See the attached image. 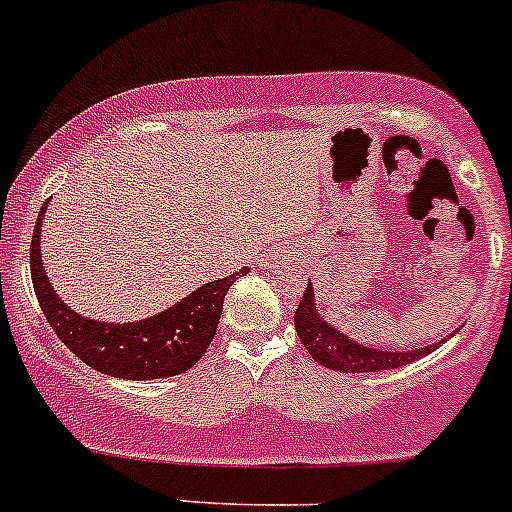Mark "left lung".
Returning a JSON list of instances; mask_svg holds the SVG:
<instances>
[{
    "instance_id": "left-lung-1",
    "label": "left lung",
    "mask_w": 512,
    "mask_h": 512,
    "mask_svg": "<svg viewBox=\"0 0 512 512\" xmlns=\"http://www.w3.org/2000/svg\"><path fill=\"white\" fill-rule=\"evenodd\" d=\"M296 333L308 350V355L316 359L323 367L333 369V372H350V374H367V372H381V369H398L406 364L415 362V359L435 352L442 342L428 347H415V350H376V347L359 345L357 340L347 338L345 333L328 323L316 308V294H313V284L308 282L306 294L294 313ZM457 333V330H454Z\"/></svg>"
}]
</instances>
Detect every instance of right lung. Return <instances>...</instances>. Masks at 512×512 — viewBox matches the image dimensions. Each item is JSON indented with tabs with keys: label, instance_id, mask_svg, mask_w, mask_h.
<instances>
[{
	"label": "right lung",
	"instance_id": "right-lung-1",
	"mask_svg": "<svg viewBox=\"0 0 512 512\" xmlns=\"http://www.w3.org/2000/svg\"><path fill=\"white\" fill-rule=\"evenodd\" d=\"M46 211L48 201L38 211L36 233L31 238V279L50 328L70 352L97 372L116 379H165L192 369L216 335L228 289L250 269L243 267L226 279L199 286L182 301L150 318L133 323L84 318L55 294L43 269L41 228Z\"/></svg>",
	"mask_w": 512,
	"mask_h": 512
}]
</instances>
